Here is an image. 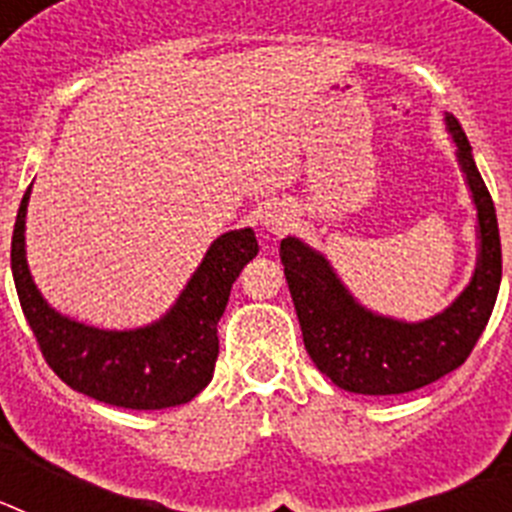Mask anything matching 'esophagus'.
<instances>
[{
	"instance_id": "34e87169",
	"label": "esophagus",
	"mask_w": 512,
	"mask_h": 512,
	"mask_svg": "<svg viewBox=\"0 0 512 512\" xmlns=\"http://www.w3.org/2000/svg\"><path fill=\"white\" fill-rule=\"evenodd\" d=\"M261 225H264V230H269V233L274 235H282L284 230L289 228V215L284 210H266L264 215H261Z\"/></svg>"
}]
</instances>
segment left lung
I'll return each mask as SVG.
<instances>
[{"label":"left lung","mask_w":512,"mask_h":512,"mask_svg":"<svg viewBox=\"0 0 512 512\" xmlns=\"http://www.w3.org/2000/svg\"><path fill=\"white\" fill-rule=\"evenodd\" d=\"M446 130L477 207V269L472 282L438 315L420 323L366 310L343 287L323 253L287 235L279 246L307 354L341 390L402 395L459 369L492 315L503 277V251L492 197L472 158L459 120L446 112Z\"/></svg>","instance_id":"left-lung-1"}]
</instances>
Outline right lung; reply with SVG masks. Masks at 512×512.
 I'll use <instances>...</instances> for the list:
<instances>
[{
	"label": "right lung",
	"mask_w": 512,
	"mask_h": 512,
	"mask_svg": "<svg viewBox=\"0 0 512 512\" xmlns=\"http://www.w3.org/2000/svg\"><path fill=\"white\" fill-rule=\"evenodd\" d=\"M30 189L33 184L22 197L12 233V277L48 366L71 390L115 408L164 410L200 395L215 372L217 320L230 287L259 253L253 230L220 235L161 320L135 330H102L56 312L35 287L25 259Z\"/></svg>",
	"instance_id": "add662e5"
}]
</instances>
